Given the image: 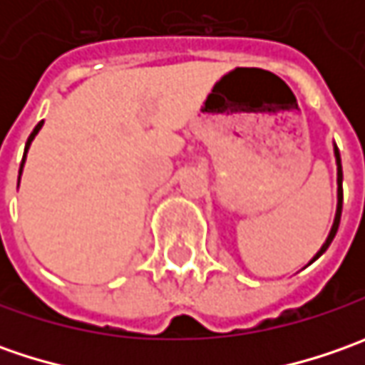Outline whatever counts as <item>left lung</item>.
I'll return each instance as SVG.
<instances>
[{"label":"left lung","instance_id":"8db88e82","mask_svg":"<svg viewBox=\"0 0 365 365\" xmlns=\"http://www.w3.org/2000/svg\"><path fill=\"white\" fill-rule=\"evenodd\" d=\"M335 150V162H337V213H335V221H333V227H331L329 235H327V240H325V244H323V247L317 252V256L311 262H315L327 247L331 245V242H333V237H335V233H337V227H339V221H341V207H344V170H341V156H339V150H337V146L333 148Z\"/></svg>","mask_w":365,"mask_h":365}]
</instances>
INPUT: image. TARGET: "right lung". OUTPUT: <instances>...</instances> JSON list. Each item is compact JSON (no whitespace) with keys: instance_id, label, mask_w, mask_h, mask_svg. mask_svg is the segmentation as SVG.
Segmentation results:
<instances>
[{"instance_id":"right-lung-1","label":"right lung","mask_w":365,"mask_h":365,"mask_svg":"<svg viewBox=\"0 0 365 365\" xmlns=\"http://www.w3.org/2000/svg\"><path fill=\"white\" fill-rule=\"evenodd\" d=\"M42 123H44V121H40V123L36 125L34 132L30 133V138H28V142H26V150H24V158H21V164H20V175H21V168H24V160H26V152H28V148H30V144H32V140H34V138H36V133L40 132V128H42Z\"/></svg>"}]
</instances>
